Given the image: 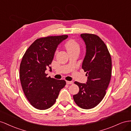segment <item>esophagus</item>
Returning a JSON list of instances; mask_svg holds the SVG:
<instances>
[{
    "label": "esophagus",
    "mask_w": 131,
    "mask_h": 131,
    "mask_svg": "<svg viewBox=\"0 0 131 131\" xmlns=\"http://www.w3.org/2000/svg\"><path fill=\"white\" fill-rule=\"evenodd\" d=\"M73 83L72 81H66V84H71Z\"/></svg>",
    "instance_id": "esophagus-1"
}]
</instances>
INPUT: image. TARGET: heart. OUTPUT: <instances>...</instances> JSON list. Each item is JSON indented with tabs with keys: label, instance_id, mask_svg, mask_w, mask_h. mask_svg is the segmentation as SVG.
<instances>
[{
	"label": "heart",
	"instance_id": "1",
	"mask_svg": "<svg viewBox=\"0 0 131 131\" xmlns=\"http://www.w3.org/2000/svg\"><path fill=\"white\" fill-rule=\"evenodd\" d=\"M65 47L68 52L73 50H80V45L76 40L70 39L65 44ZM57 51H56L57 53Z\"/></svg>",
	"mask_w": 131,
	"mask_h": 131
}]
</instances>
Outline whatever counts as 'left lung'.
Listing matches in <instances>:
<instances>
[{"label":"left lung","mask_w":131,"mask_h":131,"mask_svg":"<svg viewBox=\"0 0 131 131\" xmlns=\"http://www.w3.org/2000/svg\"><path fill=\"white\" fill-rule=\"evenodd\" d=\"M86 46V54L82 68L88 76L86 83L74 82L80 88L73 96L77 105L90 109L101 102L106 94L111 76V58L105 44L95 35H81Z\"/></svg>","instance_id":"8db88e82"}]
</instances>
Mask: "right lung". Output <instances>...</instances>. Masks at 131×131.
Returning <instances> with one entry per match:
<instances>
[{
  "label": "right lung",
  "instance_id": "right-lung-1",
  "mask_svg": "<svg viewBox=\"0 0 131 131\" xmlns=\"http://www.w3.org/2000/svg\"><path fill=\"white\" fill-rule=\"evenodd\" d=\"M68 35L49 36L36 39L22 59L20 78L26 98L39 110H46L53 106L66 81L47 77L45 73L53 61L55 52Z\"/></svg>",
  "mask_w": 131,
  "mask_h": 131
}]
</instances>
